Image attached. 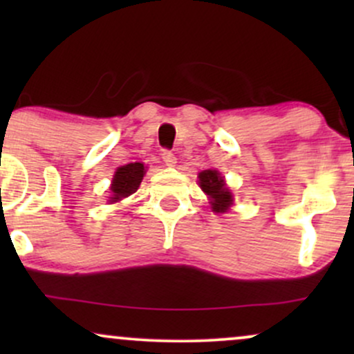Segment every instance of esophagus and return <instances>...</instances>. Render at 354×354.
<instances>
[{"instance_id": "1", "label": "esophagus", "mask_w": 354, "mask_h": 354, "mask_svg": "<svg viewBox=\"0 0 354 354\" xmlns=\"http://www.w3.org/2000/svg\"><path fill=\"white\" fill-rule=\"evenodd\" d=\"M161 158H163V163L166 166H169V168H173V166L176 165V156H174V153L168 151V149H165V151L161 153Z\"/></svg>"}]
</instances>
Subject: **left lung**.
Wrapping results in <instances>:
<instances>
[{"instance_id":"8db88e82","label":"left lung","mask_w":354,"mask_h":354,"mask_svg":"<svg viewBox=\"0 0 354 354\" xmlns=\"http://www.w3.org/2000/svg\"><path fill=\"white\" fill-rule=\"evenodd\" d=\"M198 178H200L201 189L209 196L211 209L214 213H226L233 205V194L226 188L225 178L216 169H205L198 174Z\"/></svg>"}]
</instances>
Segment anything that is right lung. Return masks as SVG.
I'll list each match as a JSON object with an SVG mask.
<instances>
[{"label":"right lung","mask_w":354,"mask_h":354,"mask_svg":"<svg viewBox=\"0 0 354 354\" xmlns=\"http://www.w3.org/2000/svg\"><path fill=\"white\" fill-rule=\"evenodd\" d=\"M146 173V166L143 163H129L121 166L116 169L115 176L111 181V196L109 201L116 203L121 201L123 198H128L140 188L141 180H143Z\"/></svg>","instance_id":"add662e5"}]
</instances>
